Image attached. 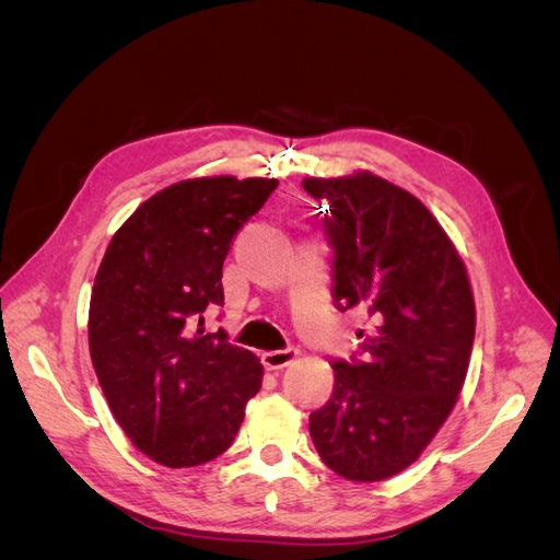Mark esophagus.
<instances>
[{"instance_id": "obj_1", "label": "esophagus", "mask_w": 560, "mask_h": 560, "mask_svg": "<svg viewBox=\"0 0 560 560\" xmlns=\"http://www.w3.org/2000/svg\"><path fill=\"white\" fill-rule=\"evenodd\" d=\"M296 354H299V350L292 348V346L284 348V350H268V352H261V364L268 371L284 369V366H290L296 360Z\"/></svg>"}]
</instances>
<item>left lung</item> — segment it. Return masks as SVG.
Listing matches in <instances>:
<instances>
[{
	"label": "left lung",
	"mask_w": 560,
	"mask_h": 560,
	"mask_svg": "<svg viewBox=\"0 0 560 560\" xmlns=\"http://www.w3.org/2000/svg\"><path fill=\"white\" fill-rule=\"evenodd\" d=\"M303 189L327 206L336 306L371 319L364 360L334 362L311 436L338 477L383 481L418 460L460 395L477 325L469 278L432 212L387 179L308 177Z\"/></svg>",
	"instance_id": "obj_1"
}]
</instances>
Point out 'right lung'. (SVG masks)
Listing matches in <instances>:
<instances>
[{
    "label": "right lung",
    "mask_w": 560,
    "mask_h": 560,
    "mask_svg": "<svg viewBox=\"0 0 560 560\" xmlns=\"http://www.w3.org/2000/svg\"><path fill=\"white\" fill-rule=\"evenodd\" d=\"M278 179H184L144 200L97 268L89 348L100 387L130 442L165 467L222 455L259 393L264 366L226 331H194L222 306L233 235Z\"/></svg>",
    "instance_id": "right-lung-1"
}]
</instances>
